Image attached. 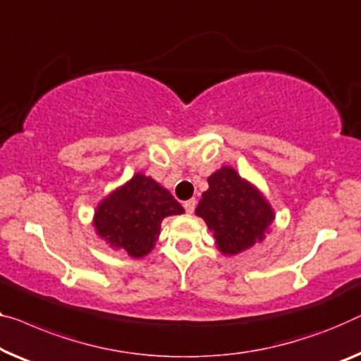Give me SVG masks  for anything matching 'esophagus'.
<instances>
[{"mask_svg":"<svg viewBox=\"0 0 361 361\" xmlns=\"http://www.w3.org/2000/svg\"><path fill=\"white\" fill-rule=\"evenodd\" d=\"M183 206H185V211L188 214H192V212H195V209H196V199H188V201H185Z\"/></svg>","mask_w":361,"mask_h":361,"instance_id":"obj_1","label":"esophagus"}]
</instances>
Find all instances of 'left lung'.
Returning <instances> with one entry per match:
<instances>
[{
    "instance_id": "1",
    "label": "left lung",
    "mask_w": 361,
    "mask_h": 361,
    "mask_svg": "<svg viewBox=\"0 0 361 361\" xmlns=\"http://www.w3.org/2000/svg\"><path fill=\"white\" fill-rule=\"evenodd\" d=\"M196 215L214 232L217 248L224 255H238L264 238L274 212L255 186L230 166H222L207 178Z\"/></svg>"
}]
</instances>
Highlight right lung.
Masks as SVG:
<instances>
[{
    "mask_svg": "<svg viewBox=\"0 0 361 361\" xmlns=\"http://www.w3.org/2000/svg\"><path fill=\"white\" fill-rule=\"evenodd\" d=\"M183 212L185 209L165 188L137 173L99 204L94 225L111 248L142 257L154 248L162 220Z\"/></svg>",
    "mask_w": 361,
    "mask_h": 361,
    "instance_id": "obj_1",
    "label": "right lung"
}]
</instances>
